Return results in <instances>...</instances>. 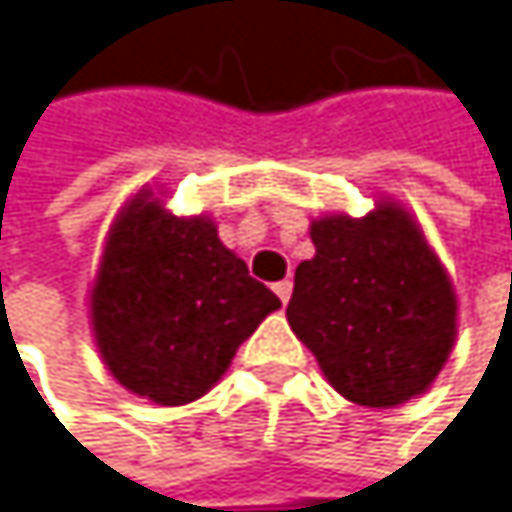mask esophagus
<instances>
[{
  "instance_id": "1",
  "label": "esophagus",
  "mask_w": 512,
  "mask_h": 512,
  "mask_svg": "<svg viewBox=\"0 0 512 512\" xmlns=\"http://www.w3.org/2000/svg\"><path fill=\"white\" fill-rule=\"evenodd\" d=\"M273 291L279 294V300H282V303H288V300H291V291H294V282H291V279H282V282H276V285H273Z\"/></svg>"
}]
</instances>
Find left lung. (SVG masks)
I'll return each mask as SVG.
<instances>
[{
	"label": "left lung",
	"mask_w": 512,
	"mask_h": 512,
	"mask_svg": "<svg viewBox=\"0 0 512 512\" xmlns=\"http://www.w3.org/2000/svg\"><path fill=\"white\" fill-rule=\"evenodd\" d=\"M315 258L294 273L291 331L361 407L422 394L455 343V291L419 224L394 203L309 227Z\"/></svg>",
	"instance_id": "left-lung-1"
}]
</instances>
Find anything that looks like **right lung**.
Wrapping results in <instances>:
<instances>
[{"label": "right lung", "mask_w": 512, "mask_h": 512, "mask_svg": "<svg viewBox=\"0 0 512 512\" xmlns=\"http://www.w3.org/2000/svg\"><path fill=\"white\" fill-rule=\"evenodd\" d=\"M279 306L209 218H175L148 194L118 215L90 294L105 367L160 407L203 397Z\"/></svg>", "instance_id": "add662e5"}]
</instances>
